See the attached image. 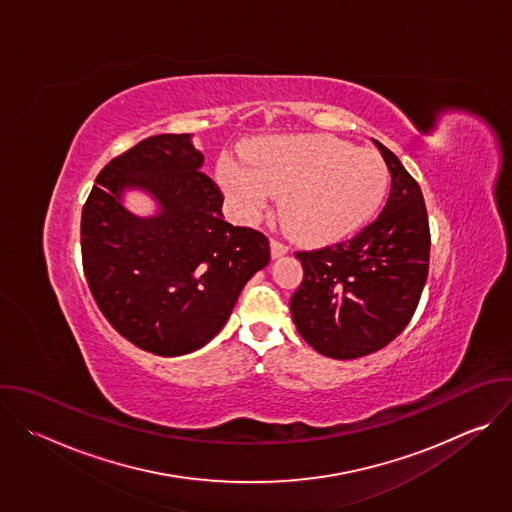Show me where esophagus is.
<instances>
[{"label": "esophagus", "mask_w": 512, "mask_h": 512, "mask_svg": "<svg viewBox=\"0 0 512 512\" xmlns=\"http://www.w3.org/2000/svg\"><path fill=\"white\" fill-rule=\"evenodd\" d=\"M269 245H271V255L273 257H281V255H285L289 251V245H285V243H281L277 239H271Z\"/></svg>", "instance_id": "obj_1"}]
</instances>
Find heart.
Masks as SVG:
<instances>
[{
	"mask_svg": "<svg viewBox=\"0 0 512 512\" xmlns=\"http://www.w3.org/2000/svg\"><path fill=\"white\" fill-rule=\"evenodd\" d=\"M249 168L225 160L221 180L237 210L257 218L283 196L287 229L308 243H328L362 227L381 206L389 168L381 154L330 135H285L253 143Z\"/></svg>",
	"mask_w": 512,
	"mask_h": 512,
	"instance_id": "heart-1",
	"label": "heart"
}]
</instances>
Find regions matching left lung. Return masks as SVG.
I'll use <instances>...</instances> for the list:
<instances>
[{
	"mask_svg": "<svg viewBox=\"0 0 512 512\" xmlns=\"http://www.w3.org/2000/svg\"><path fill=\"white\" fill-rule=\"evenodd\" d=\"M391 172L377 221L348 241L296 251L304 279L289 308L304 340L324 356L350 360L381 350L413 318L429 271V221L415 178L375 141Z\"/></svg>",
	"mask_w": 512,
	"mask_h": 512,
	"instance_id": "left-lung-1",
	"label": "left lung"
}]
</instances>
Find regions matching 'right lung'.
Segmentation results:
<instances>
[{"instance_id": "obj_1", "label": "right lung", "mask_w": 512, "mask_h": 512, "mask_svg": "<svg viewBox=\"0 0 512 512\" xmlns=\"http://www.w3.org/2000/svg\"><path fill=\"white\" fill-rule=\"evenodd\" d=\"M202 160L188 133L148 137L99 172L83 206V269L99 310L123 338L162 356L214 338L271 255L263 233L225 221V196ZM125 185L150 189L163 214L129 215L118 202Z\"/></svg>"}]
</instances>
